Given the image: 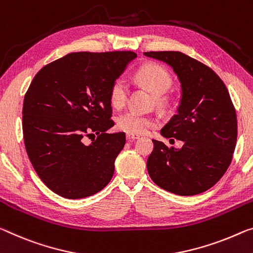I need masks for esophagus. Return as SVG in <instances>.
Listing matches in <instances>:
<instances>
[{"instance_id":"34e87169","label":"esophagus","mask_w":253,"mask_h":253,"mask_svg":"<svg viewBox=\"0 0 253 253\" xmlns=\"http://www.w3.org/2000/svg\"><path fill=\"white\" fill-rule=\"evenodd\" d=\"M126 137H127L128 141H135V139L139 138V136L138 135H133V134H127Z\"/></svg>"}]
</instances>
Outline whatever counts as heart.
I'll use <instances>...</instances> for the list:
<instances>
[{"mask_svg": "<svg viewBox=\"0 0 253 253\" xmlns=\"http://www.w3.org/2000/svg\"><path fill=\"white\" fill-rule=\"evenodd\" d=\"M135 79L139 84L145 86L152 93L156 95V102L159 106H166L168 98L164 97L172 86V76L166 67L156 63L144 64L136 72ZM128 85L124 78L116 79L111 84L109 100L112 107L120 109L126 105L128 98ZM158 122L151 116L138 114L136 111H126L118 116L117 127L127 134H143L155 126Z\"/></svg>", "mask_w": 253, "mask_h": 253, "instance_id": "1", "label": "heart"}]
</instances>
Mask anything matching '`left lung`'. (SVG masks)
<instances>
[{"mask_svg": "<svg viewBox=\"0 0 253 253\" xmlns=\"http://www.w3.org/2000/svg\"><path fill=\"white\" fill-rule=\"evenodd\" d=\"M167 63L181 83L178 114L161 129L163 137L182 141L180 148L153 139L147 159L151 179L180 196L202 194L223 177L238 137L235 108L225 84L205 64L180 51L144 53Z\"/></svg>", "mask_w": 253, "mask_h": 253, "instance_id": "obj_1", "label": "left lung"}]
</instances>
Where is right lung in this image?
Masks as SVG:
<instances>
[{
    "label": "right lung",
    "instance_id": "1",
    "mask_svg": "<svg viewBox=\"0 0 253 253\" xmlns=\"http://www.w3.org/2000/svg\"><path fill=\"white\" fill-rule=\"evenodd\" d=\"M136 56L71 53L35 75L23 100V141L38 177L55 194L85 198L109 183L126 142L125 133H106L115 125L109 92ZM94 133L85 146L84 138Z\"/></svg>",
    "mask_w": 253,
    "mask_h": 253
}]
</instances>
